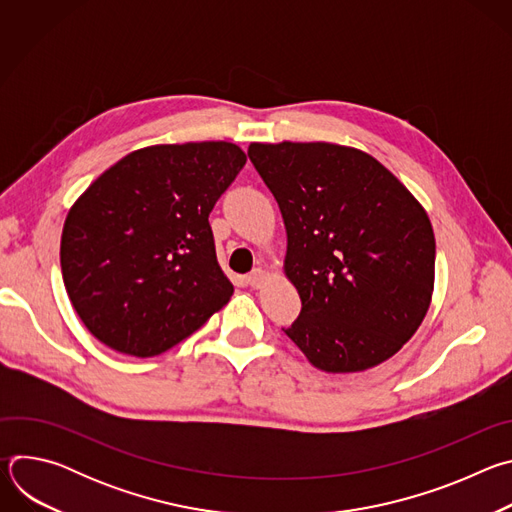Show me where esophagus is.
Here are the masks:
<instances>
[{"label":"esophagus","instance_id":"esophagus-1","mask_svg":"<svg viewBox=\"0 0 512 512\" xmlns=\"http://www.w3.org/2000/svg\"><path fill=\"white\" fill-rule=\"evenodd\" d=\"M267 279V275H265V271L261 269V267H257V269H253L249 275H247V283L251 285V287H261L263 285V281Z\"/></svg>","mask_w":512,"mask_h":512}]
</instances>
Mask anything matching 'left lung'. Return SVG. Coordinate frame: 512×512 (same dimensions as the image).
Segmentation results:
<instances>
[{
  "mask_svg": "<svg viewBox=\"0 0 512 512\" xmlns=\"http://www.w3.org/2000/svg\"><path fill=\"white\" fill-rule=\"evenodd\" d=\"M287 233L283 271L302 312L283 332L316 369L358 373L423 322L435 237L415 196L373 156L326 141L251 143Z\"/></svg>",
  "mask_w": 512,
  "mask_h": 512,
  "instance_id": "left-lung-1",
  "label": "left lung"
}]
</instances>
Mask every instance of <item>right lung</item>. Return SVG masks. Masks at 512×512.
<instances>
[{
	"label": "right lung",
	"mask_w": 512,
	"mask_h": 512,
	"mask_svg": "<svg viewBox=\"0 0 512 512\" xmlns=\"http://www.w3.org/2000/svg\"><path fill=\"white\" fill-rule=\"evenodd\" d=\"M245 162L229 141L150 145L105 170L72 204L60 239L62 279L97 340L156 356L231 300L208 214Z\"/></svg>",
	"instance_id": "1"
}]
</instances>
